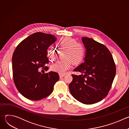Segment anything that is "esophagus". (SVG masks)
Instances as JSON below:
<instances>
[{
  "label": "esophagus",
  "mask_w": 129,
  "mask_h": 129,
  "mask_svg": "<svg viewBox=\"0 0 129 129\" xmlns=\"http://www.w3.org/2000/svg\"><path fill=\"white\" fill-rule=\"evenodd\" d=\"M59 76H60V78H62V77H64V76H65V75H61V74H59Z\"/></svg>",
  "instance_id": "esophagus-1"
}]
</instances>
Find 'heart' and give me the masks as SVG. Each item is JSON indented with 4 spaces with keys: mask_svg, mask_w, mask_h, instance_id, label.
Masks as SVG:
<instances>
[{
    "mask_svg": "<svg viewBox=\"0 0 129 129\" xmlns=\"http://www.w3.org/2000/svg\"><path fill=\"white\" fill-rule=\"evenodd\" d=\"M56 47L62 49H66L64 60L58 61L51 66V69L61 75H64L70 69L72 62L77 64L81 62L84 58L85 50L84 45L77 43L76 40L69 37L61 38L56 43ZM47 57L51 61L57 58V51L56 49L49 48L47 51Z\"/></svg>",
    "mask_w": 129,
    "mask_h": 129,
    "instance_id": "b5f03b06",
    "label": "heart"
}]
</instances>
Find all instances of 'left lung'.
<instances>
[{
	"instance_id": "obj_1",
	"label": "left lung",
	"mask_w": 129,
	"mask_h": 129,
	"mask_svg": "<svg viewBox=\"0 0 129 129\" xmlns=\"http://www.w3.org/2000/svg\"><path fill=\"white\" fill-rule=\"evenodd\" d=\"M86 49L84 62L73 71L81 73L72 75L69 85L71 94L84 104L96 103L105 98L115 76L116 67L112 56L103 44L93 39L83 37Z\"/></svg>"
}]
</instances>
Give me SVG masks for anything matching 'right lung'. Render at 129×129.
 <instances>
[{"mask_svg":"<svg viewBox=\"0 0 129 129\" xmlns=\"http://www.w3.org/2000/svg\"><path fill=\"white\" fill-rule=\"evenodd\" d=\"M56 40L52 35L35 33L21 42L14 52V82L19 92L28 100L38 101L47 97L59 79L57 72L42 73L38 70L48 63L47 49Z\"/></svg>","mask_w":129,"mask_h":129,"instance_id":"right-lung-1","label":"right lung"}]
</instances>
